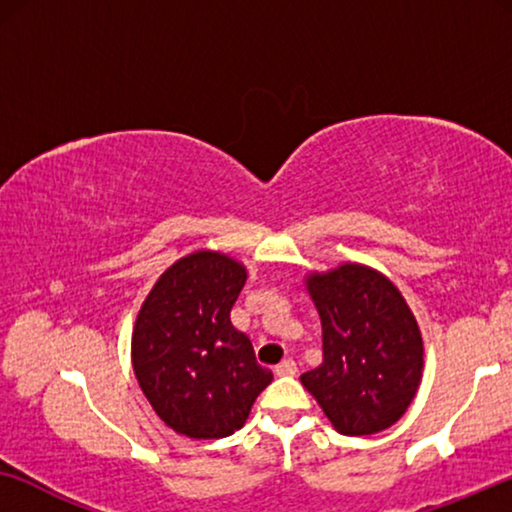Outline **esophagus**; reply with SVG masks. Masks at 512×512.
<instances>
[{"instance_id": "34e87169", "label": "esophagus", "mask_w": 512, "mask_h": 512, "mask_svg": "<svg viewBox=\"0 0 512 512\" xmlns=\"http://www.w3.org/2000/svg\"><path fill=\"white\" fill-rule=\"evenodd\" d=\"M275 373H277V375H296V373H298L296 361H293V359H284L282 363H279V366H275Z\"/></svg>"}]
</instances>
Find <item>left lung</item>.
<instances>
[{
  "label": "left lung",
  "mask_w": 512,
  "mask_h": 512,
  "mask_svg": "<svg viewBox=\"0 0 512 512\" xmlns=\"http://www.w3.org/2000/svg\"><path fill=\"white\" fill-rule=\"evenodd\" d=\"M307 289L321 317L324 361L300 382L345 436L389 429L422 380L424 347L410 307L387 277L354 263L312 275Z\"/></svg>",
  "instance_id": "obj_1"
}]
</instances>
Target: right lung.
I'll list each match as a JSON object with an SVG mask.
<instances>
[{
  "mask_svg": "<svg viewBox=\"0 0 512 512\" xmlns=\"http://www.w3.org/2000/svg\"><path fill=\"white\" fill-rule=\"evenodd\" d=\"M247 272L233 258L198 251L165 270L132 333V366L163 422L188 438L242 429L272 373L230 324Z\"/></svg>",
  "mask_w": 512,
  "mask_h": 512,
  "instance_id": "add662e5",
  "label": "right lung"
}]
</instances>
